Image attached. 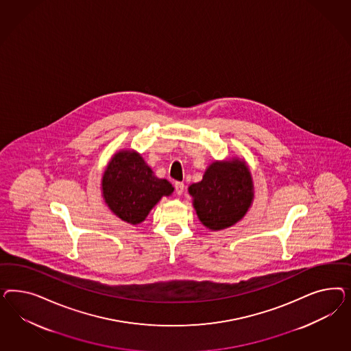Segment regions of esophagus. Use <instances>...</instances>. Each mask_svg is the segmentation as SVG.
I'll return each instance as SVG.
<instances>
[{
    "label": "esophagus",
    "mask_w": 351,
    "mask_h": 351,
    "mask_svg": "<svg viewBox=\"0 0 351 351\" xmlns=\"http://www.w3.org/2000/svg\"><path fill=\"white\" fill-rule=\"evenodd\" d=\"M184 188H185L184 182H175V191L178 195H181L184 193Z\"/></svg>",
    "instance_id": "1"
}]
</instances>
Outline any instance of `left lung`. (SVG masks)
<instances>
[{"label": "left lung", "mask_w": 351, "mask_h": 351, "mask_svg": "<svg viewBox=\"0 0 351 351\" xmlns=\"http://www.w3.org/2000/svg\"><path fill=\"white\" fill-rule=\"evenodd\" d=\"M199 221L210 230H223L241 221L254 202V180L245 160H213L202 180L188 188Z\"/></svg>", "instance_id": "obj_1"}]
</instances>
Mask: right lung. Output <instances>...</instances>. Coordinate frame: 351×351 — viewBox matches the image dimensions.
Wrapping results in <instances>:
<instances>
[{
  "label": "right lung",
  "instance_id": "add662e5",
  "mask_svg": "<svg viewBox=\"0 0 351 351\" xmlns=\"http://www.w3.org/2000/svg\"><path fill=\"white\" fill-rule=\"evenodd\" d=\"M173 186L160 179L136 150L114 153L101 178V195L108 208L125 223H143L162 197H169Z\"/></svg>",
  "mask_w": 351,
  "mask_h": 351
}]
</instances>
